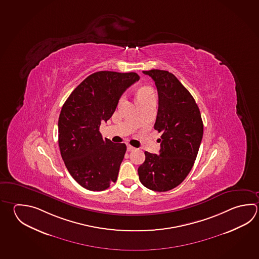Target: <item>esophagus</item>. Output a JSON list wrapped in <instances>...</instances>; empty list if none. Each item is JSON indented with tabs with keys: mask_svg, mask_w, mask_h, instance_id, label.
I'll return each mask as SVG.
<instances>
[{
	"mask_svg": "<svg viewBox=\"0 0 259 259\" xmlns=\"http://www.w3.org/2000/svg\"><path fill=\"white\" fill-rule=\"evenodd\" d=\"M136 148L135 147H132V146H130V145H127V151L131 152L134 151Z\"/></svg>",
	"mask_w": 259,
	"mask_h": 259,
	"instance_id": "1",
	"label": "esophagus"
}]
</instances>
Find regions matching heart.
Masks as SVG:
<instances>
[{
	"instance_id": "b5f03b06",
	"label": "heart",
	"mask_w": 259,
	"mask_h": 259,
	"mask_svg": "<svg viewBox=\"0 0 259 259\" xmlns=\"http://www.w3.org/2000/svg\"><path fill=\"white\" fill-rule=\"evenodd\" d=\"M154 97L153 90L150 87H142L139 89L137 93V100L139 99H145V98Z\"/></svg>"
}]
</instances>
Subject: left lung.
Instances as JSON below:
<instances>
[{"label":"left lung","instance_id":"8db88e82","mask_svg":"<svg viewBox=\"0 0 259 259\" xmlns=\"http://www.w3.org/2000/svg\"><path fill=\"white\" fill-rule=\"evenodd\" d=\"M155 81L158 111L155 130L161 133L159 155L145 152L138 167L142 184L151 191L176 188L191 170L203 135L200 109L190 92L173 74L160 69L143 71Z\"/></svg>","mask_w":259,"mask_h":259}]
</instances>
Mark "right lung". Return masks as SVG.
<instances>
[{
  "label": "right lung",
  "instance_id": "1",
  "mask_svg": "<svg viewBox=\"0 0 259 259\" xmlns=\"http://www.w3.org/2000/svg\"><path fill=\"white\" fill-rule=\"evenodd\" d=\"M139 78L136 72L98 71L85 78L62 106L60 154L69 174L89 191H104L117 180L126 146L103 140L99 130L112 117L122 93Z\"/></svg>",
  "mask_w": 259,
  "mask_h": 259
}]
</instances>
